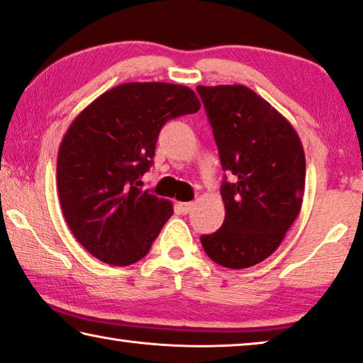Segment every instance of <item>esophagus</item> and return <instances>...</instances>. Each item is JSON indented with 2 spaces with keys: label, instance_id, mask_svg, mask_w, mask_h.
Segmentation results:
<instances>
[{
  "label": "esophagus",
  "instance_id": "esophagus-1",
  "mask_svg": "<svg viewBox=\"0 0 363 363\" xmlns=\"http://www.w3.org/2000/svg\"><path fill=\"white\" fill-rule=\"evenodd\" d=\"M177 208H179L181 213H184V215H187V213L194 208V203L192 202H186V203L179 202V203H177Z\"/></svg>",
  "mask_w": 363,
  "mask_h": 363
}]
</instances>
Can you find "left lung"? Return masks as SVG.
I'll return each instance as SVG.
<instances>
[{"instance_id":"8db88e82","label":"left lung","mask_w":363,"mask_h":363,"mask_svg":"<svg viewBox=\"0 0 363 363\" xmlns=\"http://www.w3.org/2000/svg\"><path fill=\"white\" fill-rule=\"evenodd\" d=\"M224 171L223 226L200 238L213 262L242 269L263 262L283 242L301 213L306 153L296 129L245 85L197 87Z\"/></svg>"}]
</instances>
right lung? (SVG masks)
Segmentation results:
<instances>
[{
	"label": "right lung",
	"instance_id": "add662e5",
	"mask_svg": "<svg viewBox=\"0 0 363 363\" xmlns=\"http://www.w3.org/2000/svg\"><path fill=\"white\" fill-rule=\"evenodd\" d=\"M186 85L129 82L80 111L57 152V192L66 223L99 260L125 267L150 250L172 203L137 187L169 119L197 113Z\"/></svg>",
	"mask_w": 363,
	"mask_h": 363
}]
</instances>
